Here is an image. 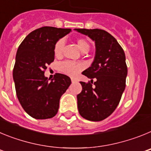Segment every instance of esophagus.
<instances>
[{
  "instance_id": "esophagus-1",
  "label": "esophagus",
  "mask_w": 151,
  "mask_h": 151,
  "mask_svg": "<svg viewBox=\"0 0 151 151\" xmlns=\"http://www.w3.org/2000/svg\"><path fill=\"white\" fill-rule=\"evenodd\" d=\"M71 81L73 83H76V82H78V80L76 79V78H71Z\"/></svg>"
}]
</instances>
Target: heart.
<instances>
[{"label": "heart", "instance_id": "obj_1", "mask_svg": "<svg viewBox=\"0 0 151 151\" xmlns=\"http://www.w3.org/2000/svg\"><path fill=\"white\" fill-rule=\"evenodd\" d=\"M64 45H65V41L63 38L57 41L54 50L55 56L59 57L62 54ZM77 46L82 52L86 51V50L88 51L89 48H90V45H89L88 42L83 38H79V39L77 40ZM82 69V66L81 64L76 63L72 62V61H65L60 65V69L61 71L63 72L66 74L69 75V76H76Z\"/></svg>", "mask_w": 151, "mask_h": 151}]
</instances>
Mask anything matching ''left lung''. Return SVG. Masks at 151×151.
<instances>
[{
	"label": "left lung",
	"instance_id": "obj_1",
	"mask_svg": "<svg viewBox=\"0 0 151 151\" xmlns=\"http://www.w3.org/2000/svg\"><path fill=\"white\" fill-rule=\"evenodd\" d=\"M95 44V56L91 66L82 72L93 83L80 82L77 95L80 115L91 121H101L116 110L125 88L127 66L124 50L110 33L102 29H75Z\"/></svg>",
	"mask_w": 151,
	"mask_h": 151
}]
</instances>
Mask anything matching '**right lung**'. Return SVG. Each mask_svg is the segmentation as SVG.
<instances>
[{"mask_svg": "<svg viewBox=\"0 0 151 151\" xmlns=\"http://www.w3.org/2000/svg\"><path fill=\"white\" fill-rule=\"evenodd\" d=\"M70 29L40 28L26 36L16 55L13 77L18 100L24 110L37 119L54 117L60 99L71 84L66 75L56 73L50 81L45 76L47 66L54 60L57 41Z\"/></svg>", "mask_w": 151, "mask_h": 151, "instance_id": "obj_1", "label": "right lung"}]
</instances>
